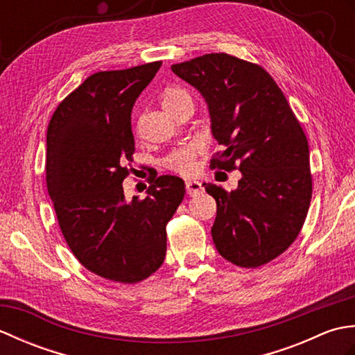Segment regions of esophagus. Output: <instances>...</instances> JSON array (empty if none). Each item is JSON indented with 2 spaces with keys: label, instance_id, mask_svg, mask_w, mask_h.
<instances>
[{
  "label": "esophagus",
  "instance_id": "1",
  "mask_svg": "<svg viewBox=\"0 0 355 355\" xmlns=\"http://www.w3.org/2000/svg\"><path fill=\"white\" fill-rule=\"evenodd\" d=\"M186 191L189 195H198L202 192V186L200 182H195V180H187L186 182Z\"/></svg>",
  "mask_w": 355,
  "mask_h": 355
}]
</instances>
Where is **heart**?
I'll return each mask as SVG.
<instances>
[{
  "instance_id": "obj_1",
  "label": "heart",
  "mask_w": 355,
  "mask_h": 355,
  "mask_svg": "<svg viewBox=\"0 0 355 355\" xmlns=\"http://www.w3.org/2000/svg\"><path fill=\"white\" fill-rule=\"evenodd\" d=\"M183 101H191V96L186 89L178 87H169L164 89L163 105L166 108L175 107L177 103ZM202 150H205V145L200 140H192L183 146L172 149L164 158L166 168L177 173H182V175H192V173L197 172V158Z\"/></svg>"
}]
</instances>
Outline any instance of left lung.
<instances>
[{
  "mask_svg": "<svg viewBox=\"0 0 355 355\" xmlns=\"http://www.w3.org/2000/svg\"><path fill=\"white\" fill-rule=\"evenodd\" d=\"M171 69L209 105L212 134L223 146L210 168L243 173L232 192L202 184L216 201V250L238 267L258 268L302 230L313 195L306 135L282 89L258 64L209 53Z\"/></svg>",
  "mask_w": 355,
  "mask_h": 355,
  "instance_id": "1",
  "label": "left lung"
}]
</instances>
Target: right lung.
<instances>
[{
    "label": "right lung",
    "instance_id": "1",
    "mask_svg": "<svg viewBox=\"0 0 355 355\" xmlns=\"http://www.w3.org/2000/svg\"><path fill=\"white\" fill-rule=\"evenodd\" d=\"M160 67L92 74L58 105L47 130L45 180L65 243L87 270L112 282L137 284L160 268L166 225L186 192L180 177L155 173L145 198L125 200L135 150L131 111Z\"/></svg>",
    "mask_w": 355,
    "mask_h": 355
}]
</instances>
